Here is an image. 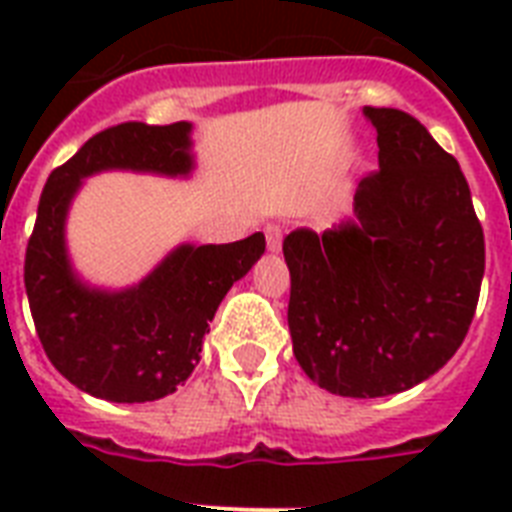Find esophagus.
Returning <instances> with one entry per match:
<instances>
[{"mask_svg":"<svg viewBox=\"0 0 512 512\" xmlns=\"http://www.w3.org/2000/svg\"><path fill=\"white\" fill-rule=\"evenodd\" d=\"M265 244L271 252H279L281 249V236H284V228L279 223H265Z\"/></svg>","mask_w":512,"mask_h":512,"instance_id":"esophagus-1","label":"esophagus"}]
</instances>
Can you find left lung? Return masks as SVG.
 Wrapping results in <instances>:
<instances>
[{
	"mask_svg": "<svg viewBox=\"0 0 512 512\" xmlns=\"http://www.w3.org/2000/svg\"><path fill=\"white\" fill-rule=\"evenodd\" d=\"M364 116L380 170L358 183L356 220L284 239L297 364L348 398L393 396L436 374L468 335L486 263L457 159L398 108Z\"/></svg>",
	"mask_w": 512,
	"mask_h": 512,
	"instance_id": "1",
	"label": "left lung"
}]
</instances>
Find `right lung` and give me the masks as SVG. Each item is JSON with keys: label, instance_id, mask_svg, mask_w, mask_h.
<instances>
[{"label": "right lung", "instance_id": "1", "mask_svg": "<svg viewBox=\"0 0 512 512\" xmlns=\"http://www.w3.org/2000/svg\"><path fill=\"white\" fill-rule=\"evenodd\" d=\"M103 170L188 175L191 124L124 122L92 135L47 177L26 247L28 305L52 366L90 396L143 404L170 396L191 377L217 305L260 260L265 236L180 244L138 287H87L68 260L66 215L84 177Z\"/></svg>", "mask_w": 512, "mask_h": 512}]
</instances>
